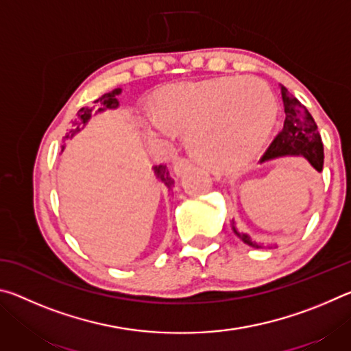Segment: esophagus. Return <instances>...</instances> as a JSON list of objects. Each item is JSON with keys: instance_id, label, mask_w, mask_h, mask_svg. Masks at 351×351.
Masks as SVG:
<instances>
[{"instance_id": "esophagus-1", "label": "esophagus", "mask_w": 351, "mask_h": 351, "mask_svg": "<svg viewBox=\"0 0 351 351\" xmlns=\"http://www.w3.org/2000/svg\"><path fill=\"white\" fill-rule=\"evenodd\" d=\"M192 167V162L189 161V159H184V158H181V159H178V161L175 162V165H173V171H175V175L176 176H181L184 171H186L187 169H190Z\"/></svg>"}]
</instances>
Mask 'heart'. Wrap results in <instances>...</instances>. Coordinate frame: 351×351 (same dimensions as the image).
<instances>
[{
	"mask_svg": "<svg viewBox=\"0 0 351 351\" xmlns=\"http://www.w3.org/2000/svg\"><path fill=\"white\" fill-rule=\"evenodd\" d=\"M271 88L255 77L180 83L159 91L148 134L169 138L187 130V144L207 167L230 171L245 167L261 152L277 121Z\"/></svg>",
	"mask_w": 351,
	"mask_h": 351,
	"instance_id": "1",
	"label": "heart"
}]
</instances>
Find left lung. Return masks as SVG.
Wrapping results in <instances>:
<instances>
[{"label":"left lung","instance_id":"1","mask_svg":"<svg viewBox=\"0 0 351 351\" xmlns=\"http://www.w3.org/2000/svg\"><path fill=\"white\" fill-rule=\"evenodd\" d=\"M282 88V100L285 108V122L274 141L271 142L268 150L261 156L260 162L271 161L276 158L283 156H302L310 162L317 171L324 169V145L320 134L317 132V125L314 122L313 116L310 114L304 105L297 100L293 94L285 86ZM232 230L239 239L246 243L247 246L260 249L261 245L255 241L251 235L245 232H239L235 228V221H230Z\"/></svg>","mask_w":351,"mask_h":351}]
</instances>
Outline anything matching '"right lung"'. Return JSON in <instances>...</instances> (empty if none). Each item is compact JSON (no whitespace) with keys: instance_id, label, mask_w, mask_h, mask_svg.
I'll return each mask as SVG.
<instances>
[{"instance_id":"1","label":"right lung","mask_w":351,"mask_h":351,"mask_svg":"<svg viewBox=\"0 0 351 351\" xmlns=\"http://www.w3.org/2000/svg\"><path fill=\"white\" fill-rule=\"evenodd\" d=\"M121 93H122L121 88H116V90H112L111 93H106V94H104L102 97H99L96 102H94V104H100V108L96 111V114H97V112L105 111V110H116L117 106H119V99L117 97H119V94H121ZM93 111H94V106H93V108L83 106V108L79 110V112H77V117L74 119L73 122H71V123H73V125H71V130L66 133V136H64V141L73 139L77 133L82 132V130L88 125V122H90ZM64 147H66V144L62 145V152L64 150ZM153 171H154V176H156V180L159 182H162L164 186L169 189V192H170L171 187H173L175 181L171 180V176L169 173L167 167L161 164V165H156V167H153Z\"/></svg>"}]
</instances>
